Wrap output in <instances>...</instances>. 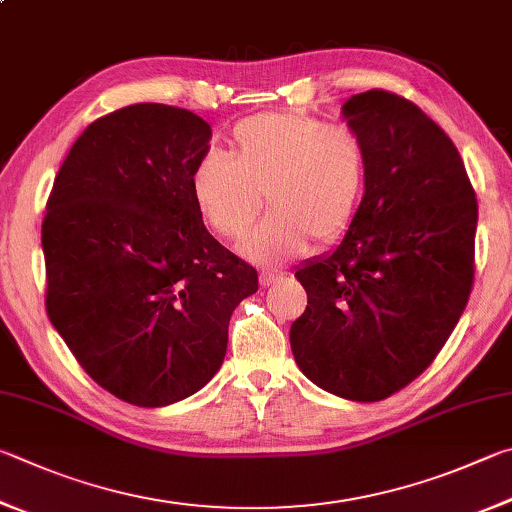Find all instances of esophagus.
I'll list each match as a JSON object with an SVG mask.
<instances>
[{"instance_id":"1","label":"esophagus","mask_w":512,"mask_h":512,"mask_svg":"<svg viewBox=\"0 0 512 512\" xmlns=\"http://www.w3.org/2000/svg\"><path fill=\"white\" fill-rule=\"evenodd\" d=\"M282 273H275V271H262V273H259V284H262L264 288L266 286H273L275 282H280L282 280Z\"/></svg>"}]
</instances>
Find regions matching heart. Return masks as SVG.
Segmentation results:
<instances>
[{
	"instance_id": "heart-1",
	"label": "heart",
	"mask_w": 512,
	"mask_h": 512,
	"mask_svg": "<svg viewBox=\"0 0 512 512\" xmlns=\"http://www.w3.org/2000/svg\"><path fill=\"white\" fill-rule=\"evenodd\" d=\"M367 154L349 129L300 111L250 116L232 129L230 159L208 154L192 172V199L217 237L241 241L264 206L271 210L246 253L259 264L331 246L356 219Z\"/></svg>"
}]
</instances>
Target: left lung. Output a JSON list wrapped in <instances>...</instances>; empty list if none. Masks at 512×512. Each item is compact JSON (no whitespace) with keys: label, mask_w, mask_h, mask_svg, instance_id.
I'll use <instances>...</instances> for the list:
<instances>
[{"label":"left lung","mask_w":512,"mask_h":512,"mask_svg":"<svg viewBox=\"0 0 512 512\" xmlns=\"http://www.w3.org/2000/svg\"><path fill=\"white\" fill-rule=\"evenodd\" d=\"M367 154L342 244L295 273V362L340 398L374 403L432 365L475 282L477 197L459 150L421 107L369 89L342 107Z\"/></svg>","instance_id":"8db88e82"}]
</instances>
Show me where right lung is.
<instances>
[{
    "instance_id": "add662e5",
    "label": "right lung",
    "mask_w": 512,
    "mask_h": 512,
    "mask_svg": "<svg viewBox=\"0 0 512 512\" xmlns=\"http://www.w3.org/2000/svg\"><path fill=\"white\" fill-rule=\"evenodd\" d=\"M210 125L141 102L94 120L55 174L42 221L46 313L120 401L163 407L217 374L257 271L203 226L192 172Z\"/></svg>"
}]
</instances>
